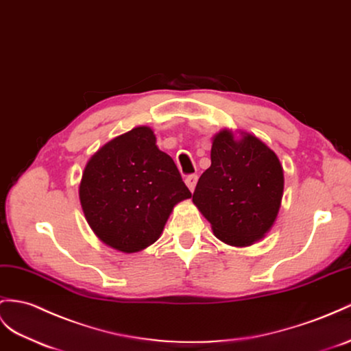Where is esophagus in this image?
Listing matches in <instances>:
<instances>
[{"instance_id": "obj_1", "label": "esophagus", "mask_w": 351, "mask_h": 351, "mask_svg": "<svg viewBox=\"0 0 351 351\" xmlns=\"http://www.w3.org/2000/svg\"><path fill=\"white\" fill-rule=\"evenodd\" d=\"M185 184H186L188 188H190V191L193 193L194 188H195V184H197V176L195 175H190V176L185 179Z\"/></svg>"}]
</instances>
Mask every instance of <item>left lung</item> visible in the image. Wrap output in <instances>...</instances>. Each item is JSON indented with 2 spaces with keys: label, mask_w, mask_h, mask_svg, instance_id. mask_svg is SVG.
I'll return each mask as SVG.
<instances>
[{
  "label": "left lung",
  "mask_w": 351,
  "mask_h": 351,
  "mask_svg": "<svg viewBox=\"0 0 351 351\" xmlns=\"http://www.w3.org/2000/svg\"><path fill=\"white\" fill-rule=\"evenodd\" d=\"M210 167L193 202L226 245L247 247L271 230L282 206L285 176L273 149L247 132L219 130L212 138Z\"/></svg>",
  "instance_id": "8db88e82"
}]
</instances>
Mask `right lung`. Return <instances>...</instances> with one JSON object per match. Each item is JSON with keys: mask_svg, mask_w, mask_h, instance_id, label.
<instances>
[{"mask_svg": "<svg viewBox=\"0 0 351 351\" xmlns=\"http://www.w3.org/2000/svg\"><path fill=\"white\" fill-rule=\"evenodd\" d=\"M78 195L96 237L134 254L160 239L175 206L191 193L172 157L158 149L152 129L138 125L88 158Z\"/></svg>", "mask_w": 351, "mask_h": 351, "instance_id": "right-lung-1", "label": "right lung"}]
</instances>
